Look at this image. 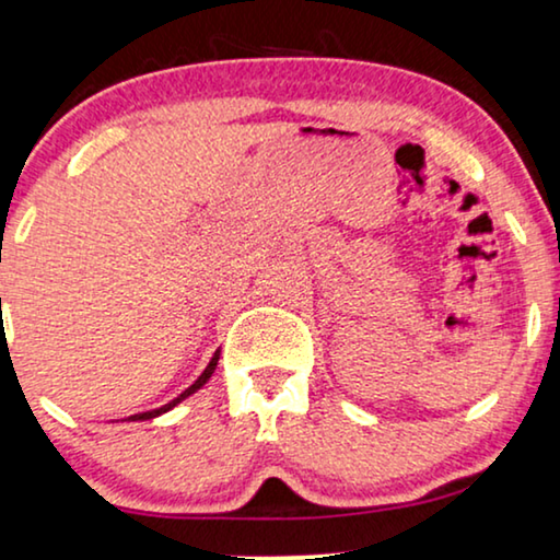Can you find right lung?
<instances>
[{
  "mask_svg": "<svg viewBox=\"0 0 560 560\" xmlns=\"http://www.w3.org/2000/svg\"><path fill=\"white\" fill-rule=\"evenodd\" d=\"M218 361H220V350H218V353L212 355V361L207 363V369L202 371V376H199L197 382H194V384L189 386V389H184L182 394H178L176 399H171L168 405H163V407H159V409H151V412H140V415H132L130 420H153V417H159V415H163V412H168V409H174V407L178 405V401H184L186 397H191L194 392H197V389H202V386H205L207 382H210V376L214 374V369H218Z\"/></svg>",
  "mask_w": 560,
  "mask_h": 560,
  "instance_id": "add662e5",
  "label": "right lung"
}]
</instances>
